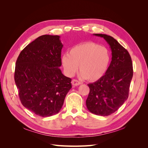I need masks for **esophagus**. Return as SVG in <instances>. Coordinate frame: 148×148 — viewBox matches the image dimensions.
Listing matches in <instances>:
<instances>
[{
	"label": "esophagus",
	"instance_id": "1",
	"mask_svg": "<svg viewBox=\"0 0 148 148\" xmlns=\"http://www.w3.org/2000/svg\"><path fill=\"white\" fill-rule=\"evenodd\" d=\"M71 84H72L73 86H78V85H79V84H81L82 83H81V82L78 81V80L73 79L72 81H71Z\"/></svg>",
	"mask_w": 148,
	"mask_h": 148
}]
</instances>
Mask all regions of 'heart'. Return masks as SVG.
Returning <instances> with one entry per match:
<instances>
[{
  "label": "heart",
  "instance_id": "b5f03b06",
  "mask_svg": "<svg viewBox=\"0 0 148 148\" xmlns=\"http://www.w3.org/2000/svg\"><path fill=\"white\" fill-rule=\"evenodd\" d=\"M66 73L73 76L79 66L80 75L88 81L101 78L108 69L110 56L108 49L94 42H85L71 47L69 53L62 56Z\"/></svg>",
  "mask_w": 148,
  "mask_h": 148
}]
</instances>
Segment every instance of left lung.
Instances as JSON below:
<instances>
[{
	"label": "left lung",
	"mask_w": 148,
	"mask_h": 148,
	"mask_svg": "<svg viewBox=\"0 0 148 148\" xmlns=\"http://www.w3.org/2000/svg\"><path fill=\"white\" fill-rule=\"evenodd\" d=\"M104 38L112 51V60L105 75L89 83L86 104L90 112L107 116L117 111L128 99L133 77V64L128 52L110 36L93 34Z\"/></svg>",
	"instance_id": "8db88e82"
}]
</instances>
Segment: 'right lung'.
I'll use <instances>...</instances> for the list:
<instances>
[{
	"label": "right lung",
	"mask_w": 148,
	"mask_h": 148,
	"mask_svg": "<svg viewBox=\"0 0 148 148\" xmlns=\"http://www.w3.org/2000/svg\"><path fill=\"white\" fill-rule=\"evenodd\" d=\"M59 36L42 35L22 51L16 62L15 82L23 106L43 117L59 112L71 78L62 73Z\"/></svg>",
	"instance_id": "1"
}]
</instances>
